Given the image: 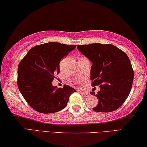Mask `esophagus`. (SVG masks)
Masks as SVG:
<instances>
[{
  "instance_id": "34e87169",
  "label": "esophagus",
  "mask_w": 147,
  "mask_h": 147,
  "mask_svg": "<svg viewBox=\"0 0 147 147\" xmlns=\"http://www.w3.org/2000/svg\"><path fill=\"white\" fill-rule=\"evenodd\" d=\"M81 94L85 97H88L90 96V94L87 93V92H81Z\"/></svg>"
}]
</instances>
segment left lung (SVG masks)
<instances>
[{
	"instance_id": "obj_1",
	"label": "left lung",
	"mask_w": 147,
	"mask_h": 147,
	"mask_svg": "<svg viewBox=\"0 0 147 147\" xmlns=\"http://www.w3.org/2000/svg\"><path fill=\"white\" fill-rule=\"evenodd\" d=\"M78 49L92 63V86L100 85L97 95L90 92L98 99L94 111L110 112L119 109L127 99L134 80L132 64L127 54L114 45L99 43L78 45Z\"/></svg>"
}]
</instances>
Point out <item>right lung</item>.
Segmentation results:
<instances>
[{"instance_id": "right-lung-1", "label": "right lung", "mask_w": 147, "mask_h": 147, "mask_svg": "<svg viewBox=\"0 0 147 147\" xmlns=\"http://www.w3.org/2000/svg\"><path fill=\"white\" fill-rule=\"evenodd\" d=\"M50 42L30 49L18 66L17 85L30 106L38 112L50 114L66 107L69 96L76 90L64 84L52 85L55 74L60 71L61 59L76 48Z\"/></svg>"}]
</instances>
